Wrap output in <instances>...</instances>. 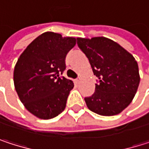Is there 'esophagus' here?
Here are the masks:
<instances>
[{
  "label": "esophagus",
  "mask_w": 149,
  "mask_h": 149,
  "mask_svg": "<svg viewBox=\"0 0 149 149\" xmlns=\"http://www.w3.org/2000/svg\"><path fill=\"white\" fill-rule=\"evenodd\" d=\"M80 81H81V77H78L76 79V82H77V83H79Z\"/></svg>",
  "instance_id": "34e87169"
}]
</instances>
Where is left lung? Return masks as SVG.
Masks as SVG:
<instances>
[{"label": "left lung", "mask_w": 149, "mask_h": 149, "mask_svg": "<svg viewBox=\"0 0 149 149\" xmlns=\"http://www.w3.org/2000/svg\"><path fill=\"white\" fill-rule=\"evenodd\" d=\"M77 40L98 78L94 94L84 98L87 107L105 116L121 113L132 102L140 84L136 60L123 47L108 38Z\"/></svg>", "instance_id": "obj_1"}]
</instances>
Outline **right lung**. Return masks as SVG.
<instances>
[{"label":"right lung","mask_w":149,"mask_h":149,"mask_svg":"<svg viewBox=\"0 0 149 149\" xmlns=\"http://www.w3.org/2000/svg\"><path fill=\"white\" fill-rule=\"evenodd\" d=\"M76 45L73 37L46 32L32 41L15 66V91L25 108L40 119L58 116L73 89L72 80L61 77L65 57Z\"/></svg>","instance_id":"1"}]
</instances>
